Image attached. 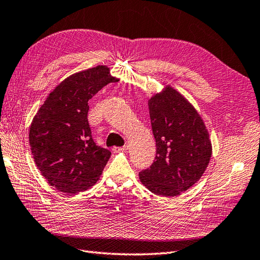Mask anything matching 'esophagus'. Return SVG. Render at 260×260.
<instances>
[{
  "mask_svg": "<svg viewBox=\"0 0 260 260\" xmlns=\"http://www.w3.org/2000/svg\"><path fill=\"white\" fill-rule=\"evenodd\" d=\"M128 149V145H124L123 147H113V150L114 151H126Z\"/></svg>",
  "mask_w": 260,
  "mask_h": 260,
  "instance_id": "obj_1",
  "label": "esophagus"
}]
</instances>
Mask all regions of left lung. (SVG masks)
I'll use <instances>...</instances> for the list:
<instances>
[{"mask_svg": "<svg viewBox=\"0 0 260 260\" xmlns=\"http://www.w3.org/2000/svg\"><path fill=\"white\" fill-rule=\"evenodd\" d=\"M156 157L139 172L152 193L177 197L200 180L210 162L212 144L203 119L192 104L167 85L148 101Z\"/></svg>", "mask_w": 260, "mask_h": 260, "instance_id": "8db88e82", "label": "left lung"}]
</instances>
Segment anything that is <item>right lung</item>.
Returning <instances> with one entry per match:
<instances>
[{"label":"right lung","instance_id":"1","mask_svg":"<svg viewBox=\"0 0 260 260\" xmlns=\"http://www.w3.org/2000/svg\"><path fill=\"white\" fill-rule=\"evenodd\" d=\"M118 79L110 68L98 66L64 79L32 118L29 145L37 168L46 180L64 193L91 188L111 157L96 146L88 122L89 100Z\"/></svg>","mask_w":260,"mask_h":260}]
</instances>
